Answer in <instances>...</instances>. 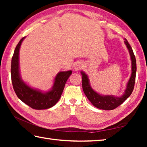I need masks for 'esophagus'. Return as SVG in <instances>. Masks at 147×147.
I'll list each match as a JSON object with an SVG mask.
<instances>
[{
	"mask_svg": "<svg viewBox=\"0 0 147 147\" xmlns=\"http://www.w3.org/2000/svg\"><path fill=\"white\" fill-rule=\"evenodd\" d=\"M81 67H82L81 65L78 63V64H76L75 65H74V70L78 71V70H79V69H80Z\"/></svg>",
	"mask_w": 147,
	"mask_h": 147,
	"instance_id": "1",
	"label": "esophagus"
}]
</instances>
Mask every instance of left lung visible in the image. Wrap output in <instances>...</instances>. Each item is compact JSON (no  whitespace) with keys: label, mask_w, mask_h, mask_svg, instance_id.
I'll list each match as a JSON object with an SVG mask.
<instances>
[{"label":"left lung","mask_w":147,"mask_h":147,"mask_svg":"<svg viewBox=\"0 0 147 147\" xmlns=\"http://www.w3.org/2000/svg\"><path fill=\"white\" fill-rule=\"evenodd\" d=\"M124 43L128 50L131 61V73L128 82L126 84V88L124 91V93L121 96H115L112 94H99L91 88L89 82V79L87 74L84 71H81L82 76V88L84 93L91 104L96 108L104 110H111L116 108L117 107L123 104L127 99L132 93L134 88L136 75V59L134 56V52L131 46L128 43V41L124 39Z\"/></svg>","instance_id":"8db88e82"}]
</instances>
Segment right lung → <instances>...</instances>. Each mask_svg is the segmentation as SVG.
I'll return each instance as SVG.
<instances>
[{
  "mask_svg": "<svg viewBox=\"0 0 147 147\" xmlns=\"http://www.w3.org/2000/svg\"><path fill=\"white\" fill-rule=\"evenodd\" d=\"M25 38H22L17 44L11 59V76L13 88L20 100L32 108L49 109L55 105L59 100L72 71L59 72L54 78L53 86L49 91H42L28 85L22 80L19 67V50Z\"/></svg>",
  "mask_w": 147,
  "mask_h": 147,
  "instance_id": "add662e5",
  "label": "right lung"
}]
</instances>
